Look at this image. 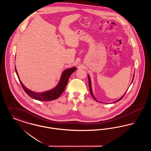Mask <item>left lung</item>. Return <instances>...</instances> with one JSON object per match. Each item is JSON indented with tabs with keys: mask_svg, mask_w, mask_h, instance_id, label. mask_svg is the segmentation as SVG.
I'll use <instances>...</instances> for the list:
<instances>
[{
	"mask_svg": "<svg viewBox=\"0 0 151 151\" xmlns=\"http://www.w3.org/2000/svg\"><path fill=\"white\" fill-rule=\"evenodd\" d=\"M135 75V74H134ZM134 76H133V79H132V81H133V80H134ZM88 83H89V89H90V92H91V95H92V97L96 101V99H95V97H94L93 96V92H92V86H91V79H90V77H89V75H88ZM132 82H131V83H132ZM127 92V91H126ZM126 93H125L124 94V95L123 96H122L119 100H118L117 101H115V102H116V101H118L121 100V99H122V98L124 97V94H126ZM115 102H114L113 103H114Z\"/></svg>",
	"mask_w": 151,
	"mask_h": 151,
	"instance_id": "1",
	"label": "left lung"
}]
</instances>
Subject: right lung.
<instances>
[{"label": "right lung", "mask_w": 151, "mask_h": 151, "mask_svg": "<svg viewBox=\"0 0 151 151\" xmlns=\"http://www.w3.org/2000/svg\"><path fill=\"white\" fill-rule=\"evenodd\" d=\"M15 70L23 89L29 96L37 100L49 101L54 100L57 99L60 96V94L63 92V91H65V88L67 84L70 76H71V75L73 72H74L75 70H76V68L72 67L65 70L62 73L59 82L58 83L57 86L51 90L42 92V93H37L27 88L24 86V84L22 83V81L19 79L16 67H15Z\"/></svg>", "instance_id": "right-lung-1"}]
</instances>
